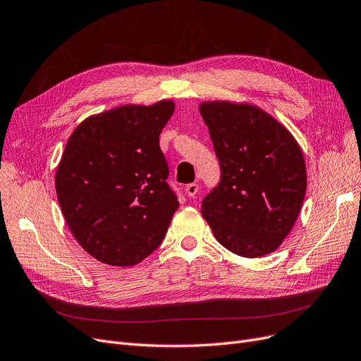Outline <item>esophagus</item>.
I'll return each instance as SVG.
<instances>
[{"label":"esophagus","mask_w":361,"mask_h":361,"mask_svg":"<svg viewBox=\"0 0 361 361\" xmlns=\"http://www.w3.org/2000/svg\"><path fill=\"white\" fill-rule=\"evenodd\" d=\"M197 190H200V185H197L196 183H190L185 185V193H188V196H190V197H193L197 193Z\"/></svg>","instance_id":"1"}]
</instances>
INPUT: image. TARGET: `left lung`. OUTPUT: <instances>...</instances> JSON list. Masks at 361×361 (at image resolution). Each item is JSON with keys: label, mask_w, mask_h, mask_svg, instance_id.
Returning <instances> with one entry per match:
<instances>
[{"label": "left lung", "mask_w": 361, "mask_h": 361, "mask_svg": "<svg viewBox=\"0 0 361 361\" xmlns=\"http://www.w3.org/2000/svg\"><path fill=\"white\" fill-rule=\"evenodd\" d=\"M220 181L202 201L216 240L232 253L274 252L293 229L306 195V164L295 137L250 103L202 102Z\"/></svg>", "instance_id": "left-lung-1"}]
</instances>
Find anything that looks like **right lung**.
I'll return each mask as SVG.
<instances>
[{
  "mask_svg": "<svg viewBox=\"0 0 361 361\" xmlns=\"http://www.w3.org/2000/svg\"><path fill=\"white\" fill-rule=\"evenodd\" d=\"M176 103L123 104L80 123L55 173L56 197L73 237L97 261L130 267L164 241L177 195L159 136Z\"/></svg>",
  "mask_w": 361,
  "mask_h": 361,
  "instance_id": "1",
  "label": "right lung"
}]
</instances>
